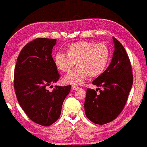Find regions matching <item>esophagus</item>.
Instances as JSON below:
<instances>
[{"mask_svg": "<svg viewBox=\"0 0 147 147\" xmlns=\"http://www.w3.org/2000/svg\"><path fill=\"white\" fill-rule=\"evenodd\" d=\"M78 86H77V85H72V90H76V89H77L78 88Z\"/></svg>", "mask_w": 147, "mask_h": 147, "instance_id": "34e87169", "label": "esophagus"}]
</instances>
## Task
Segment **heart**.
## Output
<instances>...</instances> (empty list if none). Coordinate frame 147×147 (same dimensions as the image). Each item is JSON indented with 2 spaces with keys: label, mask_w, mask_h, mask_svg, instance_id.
Wrapping results in <instances>:
<instances>
[{
  "label": "heart",
  "mask_w": 147,
  "mask_h": 147,
  "mask_svg": "<svg viewBox=\"0 0 147 147\" xmlns=\"http://www.w3.org/2000/svg\"><path fill=\"white\" fill-rule=\"evenodd\" d=\"M67 54L58 52L55 58L57 68L68 72L77 63L74 69L64 78V82L77 85L85 81L88 76L97 77L104 71L110 58V50L106 43L82 41L70 45Z\"/></svg>",
  "instance_id": "b5f03b06"
}]
</instances>
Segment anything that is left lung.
Returning <instances> with one entry per match:
<instances>
[{
  "label": "left lung",
  "instance_id": "left-lung-1",
  "mask_svg": "<svg viewBox=\"0 0 147 147\" xmlns=\"http://www.w3.org/2000/svg\"><path fill=\"white\" fill-rule=\"evenodd\" d=\"M113 39L115 51L110 65L92 82L103 89L88 88L84 102L87 118L97 124H107L117 117L126 105L133 85L129 56L122 43L115 37Z\"/></svg>",
  "mask_w": 147,
  "mask_h": 147
}]
</instances>
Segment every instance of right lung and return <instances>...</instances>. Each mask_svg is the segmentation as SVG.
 <instances>
[{
    "label": "right lung",
    "mask_w": 147,
    "mask_h": 147,
    "mask_svg": "<svg viewBox=\"0 0 147 147\" xmlns=\"http://www.w3.org/2000/svg\"><path fill=\"white\" fill-rule=\"evenodd\" d=\"M56 43L54 38H37L27 43L14 69V87L20 106L31 120L44 126L60 117L62 104L71 88L55 86L52 91L47 89L60 78L52 57Z\"/></svg>",
    "instance_id": "add662e5"
}]
</instances>
